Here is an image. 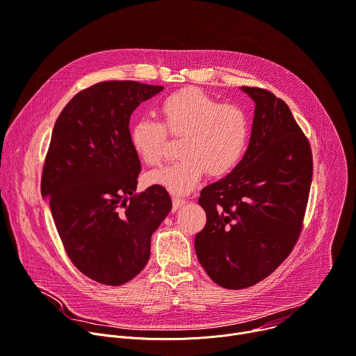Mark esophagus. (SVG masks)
<instances>
[{
    "instance_id": "obj_1",
    "label": "esophagus",
    "mask_w": 356,
    "mask_h": 356,
    "mask_svg": "<svg viewBox=\"0 0 356 356\" xmlns=\"http://www.w3.org/2000/svg\"><path fill=\"white\" fill-rule=\"evenodd\" d=\"M184 204H185V199H182V197H172V210L174 211H177Z\"/></svg>"
}]
</instances>
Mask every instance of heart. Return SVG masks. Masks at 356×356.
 <instances>
[{"label":"heart","mask_w":356,"mask_h":356,"mask_svg":"<svg viewBox=\"0 0 356 356\" xmlns=\"http://www.w3.org/2000/svg\"><path fill=\"white\" fill-rule=\"evenodd\" d=\"M163 124L152 118L137 119L129 133L137 157L147 165H159L165 154L167 132L182 136L178 160L147 174V181L175 195L196 189L204 175L229 174L243 159L248 122L244 112L219 104L199 88H185L165 97L160 104Z\"/></svg>","instance_id":"b5f03b06"}]
</instances>
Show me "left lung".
<instances>
[{"instance_id": "8db88e82", "label": "left lung", "mask_w": 356, "mask_h": 356, "mask_svg": "<svg viewBox=\"0 0 356 356\" xmlns=\"http://www.w3.org/2000/svg\"><path fill=\"white\" fill-rule=\"evenodd\" d=\"M241 91L255 104L250 145L230 174L202 189L207 220L195 237L200 265L226 289L255 285L291 254L313 177L310 145L289 106L262 88Z\"/></svg>"}]
</instances>
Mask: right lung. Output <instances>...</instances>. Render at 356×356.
Listing matches in <instances>:
<instances>
[{"instance_id": "add662e5", "label": "right lung", "mask_w": 356, "mask_h": 356, "mask_svg": "<svg viewBox=\"0 0 356 356\" xmlns=\"http://www.w3.org/2000/svg\"><path fill=\"white\" fill-rule=\"evenodd\" d=\"M163 90L98 83L71 99L53 127L42 196L70 259L104 285H123L146 266L152 236L172 206L159 185L134 193L140 160L129 138L133 111Z\"/></svg>"}]
</instances>
